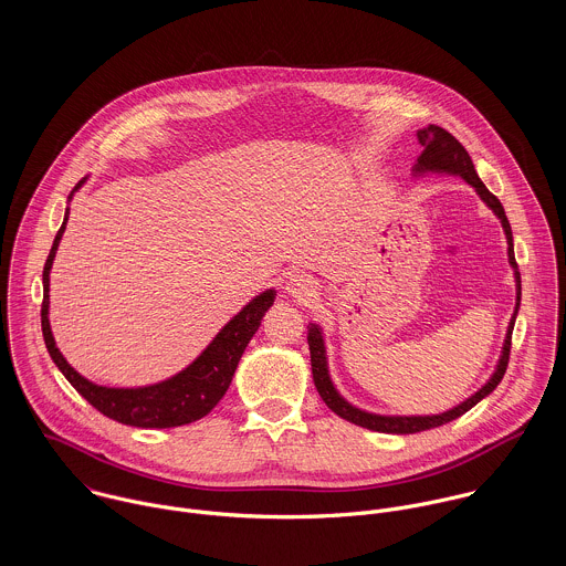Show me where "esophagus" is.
I'll use <instances>...</instances> for the list:
<instances>
[{
	"instance_id": "34e87169",
	"label": "esophagus",
	"mask_w": 566,
	"mask_h": 566,
	"mask_svg": "<svg viewBox=\"0 0 566 566\" xmlns=\"http://www.w3.org/2000/svg\"><path fill=\"white\" fill-rule=\"evenodd\" d=\"M287 292L301 301H310L316 296V285L307 274H296L287 283Z\"/></svg>"
}]
</instances>
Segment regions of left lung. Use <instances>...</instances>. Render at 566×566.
I'll use <instances>...</instances> for the list:
<instances>
[{
  "label": "left lung",
  "instance_id": "8db88e82",
  "mask_svg": "<svg viewBox=\"0 0 566 566\" xmlns=\"http://www.w3.org/2000/svg\"><path fill=\"white\" fill-rule=\"evenodd\" d=\"M418 142L422 146V155L418 157V165H416V171H422V169H440V171H451V174H460L467 182H471L478 193L482 196L485 205L499 216L503 229H505V235H507V254H510V263L514 265L516 270V312H518V305H521V274H518V265H516V259H514V245H512V229H510V222L505 218V211L499 202V198L485 189L484 182L480 180L478 171H475V165L471 161L469 153L464 150V146L451 135L447 133L444 128L440 126H433L429 124L427 128L418 130ZM516 312H514V318H516ZM514 318L507 326V337H505V344H503V355H501V361L492 375V379L485 384L484 388L473 395L469 401H464L444 413H438V416H375V413H366L353 405L346 403L333 388L331 379H328V373H326V357H324V344L323 333L316 324H310L307 326V342H310V353H312V373H314V384H316V390L318 395L323 397L324 403L328 405V409H333L339 418L353 422V424H359V427H366V429H373V431H381V433H418V431H427V429H433V427H440L444 422H451L455 418H460L462 413H467L471 407L480 403L484 397H488L503 379L505 370H507V361H510V348H512V328H514Z\"/></svg>",
  "mask_w": 566,
  "mask_h": 566
}]
</instances>
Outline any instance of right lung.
Here are the masks:
<instances>
[{"label":"right lung","instance_id":"right-lung-1","mask_svg":"<svg viewBox=\"0 0 566 566\" xmlns=\"http://www.w3.org/2000/svg\"><path fill=\"white\" fill-rule=\"evenodd\" d=\"M82 182L84 180L76 185V189L81 187ZM65 224H67V216L54 238L52 250H50L45 268H43V305H41L43 339H45L48 353L54 359V364L59 366V370L97 411H102L104 416H108L122 424L144 427V429H167V427L187 424V422H193V420L207 416L229 390L231 379L235 375V368L240 364V357H242L250 337L259 328V323L265 316L268 307L274 303V292L268 290L261 296H256L252 303H248L242 312L216 335V339L207 346V350L176 377L157 384V386L135 388V390L102 388V386L86 381L67 364V359L56 348L50 321H48L50 268L54 263L56 248L63 238Z\"/></svg>","mask_w":566,"mask_h":566}]
</instances>
